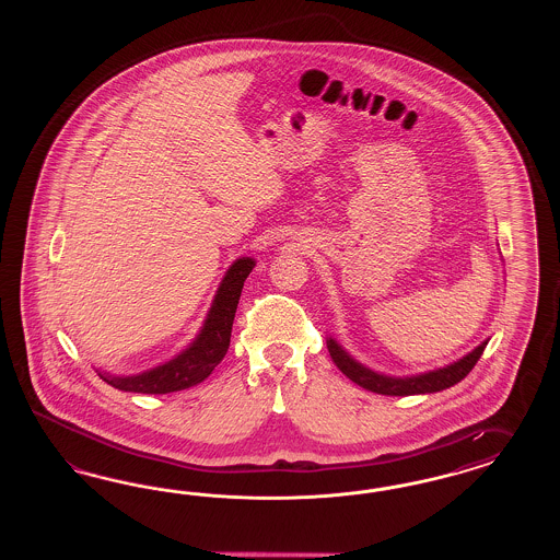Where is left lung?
I'll list each match as a JSON object with an SVG mask.
<instances>
[{
	"mask_svg": "<svg viewBox=\"0 0 560 560\" xmlns=\"http://www.w3.org/2000/svg\"><path fill=\"white\" fill-rule=\"evenodd\" d=\"M487 345H489V339L482 340L476 349L466 353L458 361L438 368V370H431V372L415 373V375H388V373L373 372L368 365L359 363L355 357L351 355L335 337L326 339L328 353L337 363L340 372L345 373L349 380H353L357 386L375 392V394H384V396L433 394V392L452 388L454 384H458L468 373L472 372L476 361L480 359Z\"/></svg>",
	"mask_w": 560,
	"mask_h": 560,
	"instance_id": "obj_1",
	"label": "left lung"
}]
</instances>
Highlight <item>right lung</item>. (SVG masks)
<instances>
[{
    "instance_id": "1",
    "label": "right lung",
    "mask_w": 560,
    "mask_h": 560,
    "mask_svg": "<svg viewBox=\"0 0 560 560\" xmlns=\"http://www.w3.org/2000/svg\"><path fill=\"white\" fill-rule=\"evenodd\" d=\"M255 265L256 260L253 256H240L230 265V269L221 279L220 288L213 295V302L205 316L201 330L178 355L145 372L115 375V373L96 370L98 375L117 390L137 392V394H168V392L187 390L190 386L201 384L228 353L237 300L244 288V281L255 269Z\"/></svg>"
}]
</instances>
